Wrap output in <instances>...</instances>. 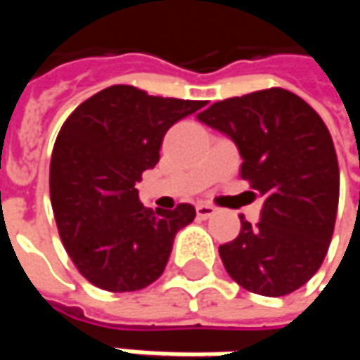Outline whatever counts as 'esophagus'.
<instances>
[{
    "label": "esophagus",
    "mask_w": 360,
    "mask_h": 360,
    "mask_svg": "<svg viewBox=\"0 0 360 360\" xmlns=\"http://www.w3.org/2000/svg\"><path fill=\"white\" fill-rule=\"evenodd\" d=\"M196 214L198 218H210V216L216 214V208L212 204H206V202H200V204H196Z\"/></svg>",
    "instance_id": "esophagus-1"
}]
</instances>
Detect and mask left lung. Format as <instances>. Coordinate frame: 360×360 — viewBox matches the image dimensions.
I'll return each instance as SVG.
<instances>
[{"label":"left lung","mask_w":360,"mask_h":360,"mask_svg":"<svg viewBox=\"0 0 360 360\" xmlns=\"http://www.w3.org/2000/svg\"><path fill=\"white\" fill-rule=\"evenodd\" d=\"M198 120L238 146L240 176L262 196L260 222L218 248L234 283L284 297L321 269L339 208V160L323 118L292 91L270 88L216 102Z\"/></svg>","instance_id":"left-lung-1"}]
</instances>
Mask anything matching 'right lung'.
Wrapping results in <instances>:
<instances>
[{
    "label": "right lung",
    "mask_w": 360,
    "mask_h": 360,
    "mask_svg": "<svg viewBox=\"0 0 360 360\" xmlns=\"http://www.w3.org/2000/svg\"><path fill=\"white\" fill-rule=\"evenodd\" d=\"M204 105L120 84L94 94L63 122L49 198L63 248L88 283L131 292L162 276L176 232L196 210L144 208L136 182L158 164L164 134Z\"/></svg>",
    "instance_id": "obj_1"
}]
</instances>
